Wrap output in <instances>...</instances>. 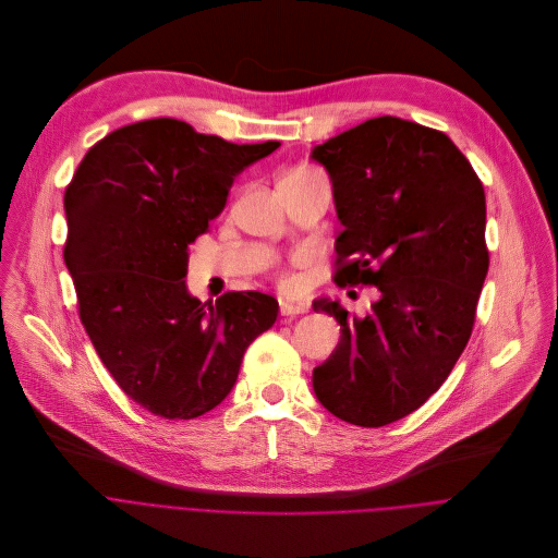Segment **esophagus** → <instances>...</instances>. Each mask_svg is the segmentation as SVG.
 <instances>
[{"label": "esophagus", "mask_w": 558, "mask_h": 558, "mask_svg": "<svg viewBox=\"0 0 558 558\" xmlns=\"http://www.w3.org/2000/svg\"><path fill=\"white\" fill-rule=\"evenodd\" d=\"M279 312H281V316H299V314H305L307 307H305L303 303H288V301H281Z\"/></svg>", "instance_id": "34e87169"}]
</instances>
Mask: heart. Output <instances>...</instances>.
<instances>
[{
  "label": "heart",
  "mask_w": 558,
  "mask_h": 558,
  "mask_svg": "<svg viewBox=\"0 0 558 558\" xmlns=\"http://www.w3.org/2000/svg\"><path fill=\"white\" fill-rule=\"evenodd\" d=\"M301 262H303V257L299 255V257L292 259V266H299ZM277 283H279V288H281L283 292H296L299 286H301V279H299V275H296L292 268H283V270H279V275H277Z\"/></svg>",
  "instance_id": "1"
}]
</instances>
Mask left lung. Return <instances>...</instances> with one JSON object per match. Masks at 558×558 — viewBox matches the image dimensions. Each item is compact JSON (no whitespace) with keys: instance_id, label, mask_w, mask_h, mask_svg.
<instances>
[{"instance_id":"8db88e82","label":"left lung","mask_w":558,"mask_h":558,"mask_svg":"<svg viewBox=\"0 0 558 558\" xmlns=\"http://www.w3.org/2000/svg\"><path fill=\"white\" fill-rule=\"evenodd\" d=\"M341 225L333 283L376 286L365 318L316 301L341 341L312 372L337 417L378 428L420 409L464 352L488 272L484 184L453 141L396 117L314 147Z\"/></svg>"}]
</instances>
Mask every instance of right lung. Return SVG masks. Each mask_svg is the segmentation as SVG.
Here are the masks:
<instances>
[{
    "label": "right lung",
    "instance_id": "add662e5",
    "mask_svg": "<svg viewBox=\"0 0 558 558\" xmlns=\"http://www.w3.org/2000/svg\"><path fill=\"white\" fill-rule=\"evenodd\" d=\"M281 143L233 145L175 119L125 125L98 141L65 186L63 259L87 337L143 409L193 420L229 396L246 348L277 320L257 290L215 305L189 296V246L231 184Z\"/></svg>",
    "mask_w": 558,
    "mask_h": 558
}]
</instances>
